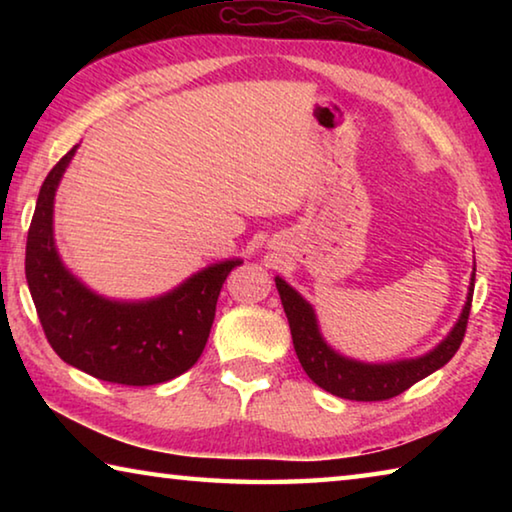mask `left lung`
Masks as SVG:
<instances>
[{
    "mask_svg": "<svg viewBox=\"0 0 512 512\" xmlns=\"http://www.w3.org/2000/svg\"><path fill=\"white\" fill-rule=\"evenodd\" d=\"M474 273L463 314L458 318L452 332H449L447 339L440 343L438 348H433L429 354H424V357L384 363V366H372V363L345 359L332 348H327V343L318 332L314 309L309 307V302L302 300L282 277H275V284L277 291H280L284 314L289 318L293 348H296L298 359L309 379L323 388V391L336 397H343V400L381 402L404 393L406 388H411L415 384V381H420L431 375V372H436L438 368H443L445 363L454 357L456 350L461 348L467 329V318H470L472 309Z\"/></svg>",
    "mask_w": 512,
    "mask_h": 512,
    "instance_id": "1",
    "label": "left lung"
}]
</instances>
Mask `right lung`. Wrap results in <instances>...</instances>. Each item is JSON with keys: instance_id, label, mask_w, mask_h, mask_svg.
Here are the masks:
<instances>
[{"instance_id": "1", "label": "right lung", "mask_w": 512, "mask_h": 512, "mask_svg": "<svg viewBox=\"0 0 512 512\" xmlns=\"http://www.w3.org/2000/svg\"><path fill=\"white\" fill-rule=\"evenodd\" d=\"M74 151L47 173L27 237L24 271L47 341L69 366L110 384L153 386L183 375L203 354L225 277L241 262L214 264L149 302H112L85 289L60 264L51 228Z\"/></svg>"}]
</instances>
